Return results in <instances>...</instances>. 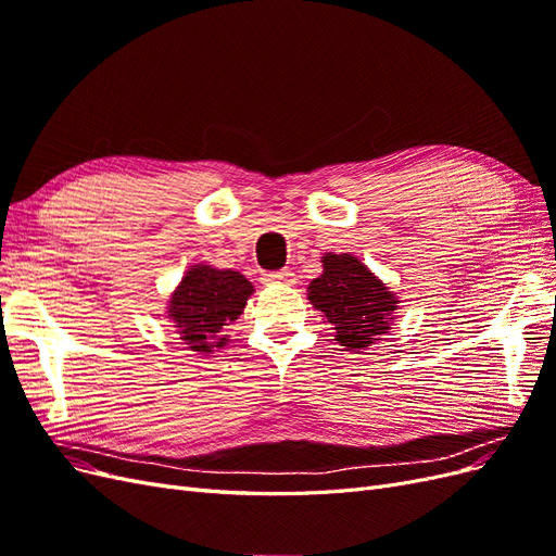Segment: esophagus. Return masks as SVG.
I'll use <instances>...</instances> for the list:
<instances>
[{"label": "esophagus", "mask_w": 556, "mask_h": 556, "mask_svg": "<svg viewBox=\"0 0 556 556\" xmlns=\"http://www.w3.org/2000/svg\"><path fill=\"white\" fill-rule=\"evenodd\" d=\"M262 282H266V285H276V282L292 285L294 282V274L288 271V268H285V271H266V274H262Z\"/></svg>", "instance_id": "34e87169"}]
</instances>
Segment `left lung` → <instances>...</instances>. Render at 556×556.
<instances>
[{"label":"left lung","mask_w":556,"mask_h":556,"mask_svg":"<svg viewBox=\"0 0 556 556\" xmlns=\"http://www.w3.org/2000/svg\"><path fill=\"white\" fill-rule=\"evenodd\" d=\"M323 268L308 285V301L333 325L336 341L352 352L380 341L392 329L396 294L348 252H327Z\"/></svg>","instance_id":"obj_1"}]
</instances>
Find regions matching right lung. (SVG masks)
Segmentation results:
<instances>
[{"label":"right lung","mask_w":556,"mask_h":556,"mask_svg":"<svg viewBox=\"0 0 556 556\" xmlns=\"http://www.w3.org/2000/svg\"><path fill=\"white\" fill-rule=\"evenodd\" d=\"M252 292V282L239 271L194 264L174 290L166 313L185 345L211 355L215 348L227 345L225 331L239 319Z\"/></svg>","instance_id":"obj_1"}]
</instances>
